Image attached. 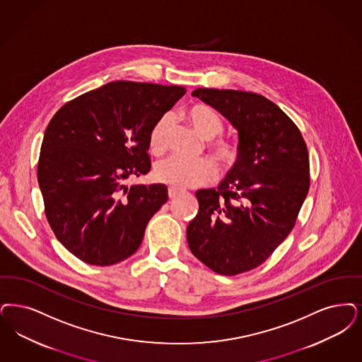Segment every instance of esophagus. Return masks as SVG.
Segmentation results:
<instances>
[{
	"label": "esophagus",
	"instance_id": "1",
	"mask_svg": "<svg viewBox=\"0 0 362 362\" xmlns=\"http://www.w3.org/2000/svg\"><path fill=\"white\" fill-rule=\"evenodd\" d=\"M179 194H180V189L174 187L168 188V197H170V199H174Z\"/></svg>",
	"mask_w": 362,
	"mask_h": 362
}]
</instances>
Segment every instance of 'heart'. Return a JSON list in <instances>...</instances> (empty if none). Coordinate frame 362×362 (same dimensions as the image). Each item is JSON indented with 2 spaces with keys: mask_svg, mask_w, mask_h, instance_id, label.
I'll use <instances>...</instances> for the list:
<instances>
[{
  "mask_svg": "<svg viewBox=\"0 0 362 362\" xmlns=\"http://www.w3.org/2000/svg\"><path fill=\"white\" fill-rule=\"evenodd\" d=\"M188 121L203 139L210 140L209 149L225 167L233 168L240 159V149L230 140L218 137L223 133V121L217 112L206 105H197L188 110ZM173 124L171 115H163L148 132V148L159 156L167 148V137ZM216 164L209 159L187 161L177 156L160 160L153 167L156 182L174 188L201 187L216 180Z\"/></svg>",
  "mask_w": 362,
  "mask_h": 362,
  "instance_id": "heart-1",
  "label": "heart"
}]
</instances>
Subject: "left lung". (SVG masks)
I'll return each instance as SVG.
<instances>
[{
  "label": "left lung",
  "instance_id": "left-lung-1",
  "mask_svg": "<svg viewBox=\"0 0 362 362\" xmlns=\"http://www.w3.org/2000/svg\"><path fill=\"white\" fill-rule=\"evenodd\" d=\"M238 130L240 159L217 189H199L187 228L192 255L219 275L255 269L295 226L310 188L303 136L277 105L256 93L197 88Z\"/></svg>",
  "mask_w": 362,
  "mask_h": 362
}]
</instances>
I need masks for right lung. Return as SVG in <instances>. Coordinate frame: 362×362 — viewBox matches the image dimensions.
<instances>
[{"label": "right lung", "instance_id": "1", "mask_svg": "<svg viewBox=\"0 0 362 362\" xmlns=\"http://www.w3.org/2000/svg\"><path fill=\"white\" fill-rule=\"evenodd\" d=\"M185 94L182 86L117 81L64 103L51 118L37 180L52 232L79 260L113 265L139 249L168 191L125 182L149 173L148 132Z\"/></svg>", "mask_w": 362, "mask_h": 362}]
</instances>
